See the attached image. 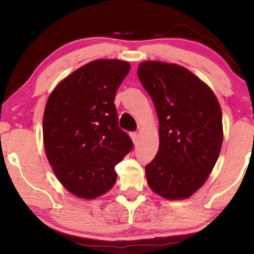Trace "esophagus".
Wrapping results in <instances>:
<instances>
[{
  "label": "esophagus",
  "instance_id": "esophagus-1",
  "mask_svg": "<svg viewBox=\"0 0 254 254\" xmlns=\"http://www.w3.org/2000/svg\"><path fill=\"white\" fill-rule=\"evenodd\" d=\"M130 136H131V138H132V141H133V143H137V141H138V135H137V132H131L130 133Z\"/></svg>",
  "mask_w": 254,
  "mask_h": 254
}]
</instances>
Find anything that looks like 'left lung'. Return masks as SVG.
Instances as JSON below:
<instances>
[{
  "instance_id": "obj_1",
  "label": "left lung",
  "mask_w": 254,
  "mask_h": 254,
  "mask_svg": "<svg viewBox=\"0 0 254 254\" xmlns=\"http://www.w3.org/2000/svg\"><path fill=\"white\" fill-rule=\"evenodd\" d=\"M137 75L160 123L159 150L145 166L148 185L167 199L190 197L208 179L220 155V104L203 81L178 64L142 62Z\"/></svg>"
}]
</instances>
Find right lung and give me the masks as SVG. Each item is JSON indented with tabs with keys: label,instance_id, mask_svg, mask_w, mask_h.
Returning <instances> with one entry per match:
<instances>
[{
	"label": "right lung",
	"instance_id": "right-lung-1",
	"mask_svg": "<svg viewBox=\"0 0 254 254\" xmlns=\"http://www.w3.org/2000/svg\"><path fill=\"white\" fill-rule=\"evenodd\" d=\"M130 70L118 60H98L54 89L43 118L44 147L61 184L75 196L93 199L117 180L116 165L133 143L119 129L116 92Z\"/></svg>",
	"mask_w": 254,
	"mask_h": 254
}]
</instances>
